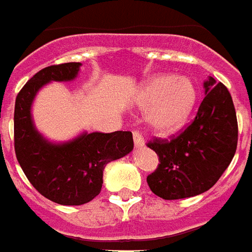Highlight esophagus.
Returning a JSON list of instances; mask_svg holds the SVG:
<instances>
[{
	"instance_id": "34e87169",
	"label": "esophagus",
	"mask_w": 252,
	"mask_h": 252,
	"mask_svg": "<svg viewBox=\"0 0 252 252\" xmlns=\"http://www.w3.org/2000/svg\"><path fill=\"white\" fill-rule=\"evenodd\" d=\"M132 135H133V142H135V146L136 147H142L144 146V139L142 136V133L138 131V129H133L132 131Z\"/></svg>"
}]
</instances>
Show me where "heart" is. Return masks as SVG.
<instances>
[{
	"label": "heart",
	"mask_w": 252,
	"mask_h": 252,
	"mask_svg": "<svg viewBox=\"0 0 252 252\" xmlns=\"http://www.w3.org/2000/svg\"><path fill=\"white\" fill-rule=\"evenodd\" d=\"M196 98V87L189 79L161 75L144 84L139 102L144 108L151 106L150 123L157 131L170 135L187 123Z\"/></svg>",
	"instance_id": "heart-1"
}]
</instances>
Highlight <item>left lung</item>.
<instances>
[{
    "label": "left lung",
    "mask_w": 252,
    "mask_h": 252,
    "mask_svg": "<svg viewBox=\"0 0 252 252\" xmlns=\"http://www.w3.org/2000/svg\"><path fill=\"white\" fill-rule=\"evenodd\" d=\"M205 93L195 119L184 129L147 142L159 161L147 184L162 199H183L210 189L236 153L237 119L229 91L210 77Z\"/></svg>",
    "instance_id": "left-lung-1"
}]
</instances>
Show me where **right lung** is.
<instances>
[{"instance_id":"1","label":"right lung","mask_w":252,"mask_h":252,"mask_svg":"<svg viewBox=\"0 0 252 252\" xmlns=\"http://www.w3.org/2000/svg\"><path fill=\"white\" fill-rule=\"evenodd\" d=\"M80 63L50 65L24 84L15 103V153L24 175L45 198L59 205L79 206L93 200L102 188L106 163L133 149L129 131L83 133L72 142L53 144L35 129L31 103L49 82L75 79Z\"/></svg>"}]
</instances>
